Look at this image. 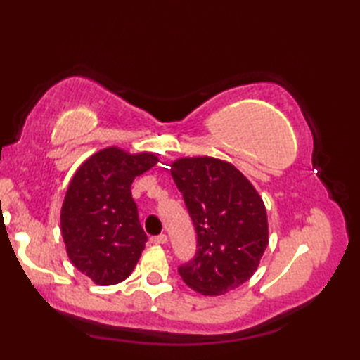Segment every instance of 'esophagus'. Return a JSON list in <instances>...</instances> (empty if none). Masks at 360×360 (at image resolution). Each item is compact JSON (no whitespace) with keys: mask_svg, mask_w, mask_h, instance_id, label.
<instances>
[{"mask_svg":"<svg viewBox=\"0 0 360 360\" xmlns=\"http://www.w3.org/2000/svg\"><path fill=\"white\" fill-rule=\"evenodd\" d=\"M153 244H167L168 243V236L167 235H158V236H153L150 240Z\"/></svg>","mask_w":360,"mask_h":360,"instance_id":"esophagus-1","label":"esophagus"}]
</instances>
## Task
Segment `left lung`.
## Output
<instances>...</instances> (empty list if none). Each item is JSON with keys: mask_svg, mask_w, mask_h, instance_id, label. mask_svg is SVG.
Wrapping results in <instances>:
<instances>
[{"mask_svg": "<svg viewBox=\"0 0 360 360\" xmlns=\"http://www.w3.org/2000/svg\"><path fill=\"white\" fill-rule=\"evenodd\" d=\"M170 173L198 235L192 262L179 274L202 295H223L255 274L269 243L267 213L257 188L233 164L212 156L179 158Z\"/></svg>", "mask_w": 360, "mask_h": 360, "instance_id": "8db88e82", "label": "left lung"}]
</instances>
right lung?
I'll use <instances>...</instances> for the list:
<instances>
[{
  "instance_id": "1",
  "label": "right lung",
  "mask_w": 360,
  "mask_h": 360,
  "mask_svg": "<svg viewBox=\"0 0 360 360\" xmlns=\"http://www.w3.org/2000/svg\"><path fill=\"white\" fill-rule=\"evenodd\" d=\"M158 162L151 151L111 145L82 162L70 181L60 212L66 254L98 286L124 281L139 262L147 235L131 184Z\"/></svg>"
}]
</instances>
